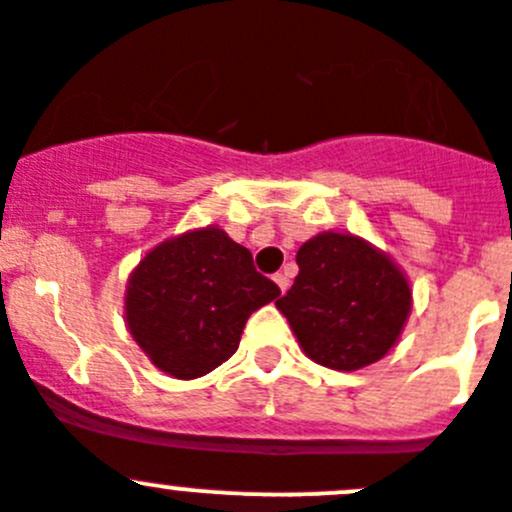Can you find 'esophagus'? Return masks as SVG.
Instances as JSON below:
<instances>
[{"label": "esophagus", "instance_id": "esophagus-1", "mask_svg": "<svg viewBox=\"0 0 512 512\" xmlns=\"http://www.w3.org/2000/svg\"><path fill=\"white\" fill-rule=\"evenodd\" d=\"M272 280H275V283H278L280 293H285V290L290 288V278H288V275H285V272H278V275H275V278H272Z\"/></svg>", "mask_w": 512, "mask_h": 512}]
</instances>
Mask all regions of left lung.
I'll list each match as a JSON object with an SVG mask.
<instances>
[{
  "instance_id": "1",
  "label": "left lung",
  "mask_w": 512,
  "mask_h": 512,
  "mask_svg": "<svg viewBox=\"0 0 512 512\" xmlns=\"http://www.w3.org/2000/svg\"><path fill=\"white\" fill-rule=\"evenodd\" d=\"M295 262L298 278L275 305L310 361L358 371L396 346L412 313V285L391 255L328 229L303 242Z\"/></svg>"
}]
</instances>
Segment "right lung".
Listing matches in <instances>:
<instances>
[{
    "label": "right lung",
    "instance_id": "right-lung-1",
    "mask_svg": "<svg viewBox=\"0 0 512 512\" xmlns=\"http://www.w3.org/2000/svg\"><path fill=\"white\" fill-rule=\"evenodd\" d=\"M280 288L217 224L166 237L141 257L123 295L126 328L148 361L189 381L222 366L247 318Z\"/></svg>",
    "mask_w": 512,
    "mask_h": 512
}]
</instances>
